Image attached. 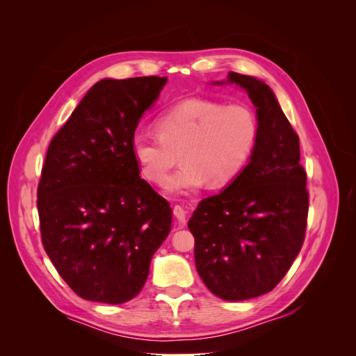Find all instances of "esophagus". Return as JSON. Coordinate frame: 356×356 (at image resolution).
<instances>
[{"label":"esophagus","instance_id":"34e87169","mask_svg":"<svg viewBox=\"0 0 356 356\" xmlns=\"http://www.w3.org/2000/svg\"><path fill=\"white\" fill-rule=\"evenodd\" d=\"M174 215L177 217L178 222L181 225L186 224V220H187V209L182 207V204H175L174 207Z\"/></svg>","mask_w":356,"mask_h":356}]
</instances>
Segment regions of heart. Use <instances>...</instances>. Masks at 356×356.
<instances>
[{"mask_svg": "<svg viewBox=\"0 0 356 356\" xmlns=\"http://www.w3.org/2000/svg\"><path fill=\"white\" fill-rule=\"evenodd\" d=\"M157 135L136 132L131 149L143 177L160 184L179 153L182 165L165 190L188 195L203 187L225 186L238 177L257 144L258 122L242 104L224 105L212 99H187L161 113Z\"/></svg>", "mask_w": 356, "mask_h": 356, "instance_id": "obj_1", "label": "heart"}]
</instances>
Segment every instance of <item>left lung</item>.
Wrapping results in <instances>:
<instances>
[{"label": "left lung", "instance_id": "8db88e82", "mask_svg": "<svg viewBox=\"0 0 356 356\" xmlns=\"http://www.w3.org/2000/svg\"><path fill=\"white\" fill-rule=\"evenodd\" d=\"M257 108L258 138L241 174L220 195L203 199L188 221L197 273L227 301L272 291L305 242L309 193L300 141L273 90L251 75L229 72Z\"/></svg>", "mask_w": 356, "mask_h": 356}]
</instances>
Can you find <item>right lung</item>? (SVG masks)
Masks as SVG:
<instances>
[{"mask_svg": "<svg viewBox=\"0 0 356 356\" xmlns=\"http://www.w3.org/2000/svg\"><path fill=\"white\" fill-rule=\"evenodd\" d=\"M166 81H98L49 145L37 190L41 241L84 300L122 305L138 296L170 232L169 203L139 177L131 149Z\"/></svg>", "mask_w": 356, "mask_h": 356, "instance_id": "obj_1", "label": "right lung"}]
</instances>
